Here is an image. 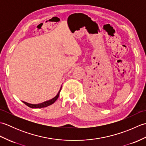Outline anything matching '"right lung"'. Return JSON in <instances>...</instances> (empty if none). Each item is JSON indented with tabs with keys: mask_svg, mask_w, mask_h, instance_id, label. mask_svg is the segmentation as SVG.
I'll return each mask as SVG.
<instances>
[{
	"mask_svg": "<svg viewBox=\"0 0 146 146\" xmlns=\"http://www.w3.org/2000/svg\"><path fill=\"white\" fill-rule=\"evenodd\" d=\"M61 89H60V90L59 91L57 95L54 98H52L51 100H48V101H46V102H42V103H41V104H29V103H27V102H23L27 105V106H28L29 107L33 108H43V107H48V106H49V105H51L52 104H54V102H56V100H57L58 98L59 97V95H60V92L61 91Z\"/></svg>",
	"mask_w": 146,
	"mask_h": 146,
	"instance_id": "1",
	"label": "right lung"
}]
</instances>
